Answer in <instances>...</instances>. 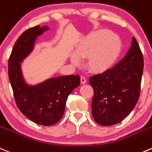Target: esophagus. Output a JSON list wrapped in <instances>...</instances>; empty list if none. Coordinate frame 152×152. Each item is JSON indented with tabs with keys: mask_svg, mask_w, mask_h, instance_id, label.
I'll return each instance as SVG.
<instances>
[{
	"mask_svg": "<svg viewBox=\"0 0 152 152\" xmlns=\"http://www.w3.org/2000/svg\"><path fill=\"white\" fill-rule=\"evenodd\" d=\"M81 83L82 84H85L87 82V80H86V79H85V77H84V76H81Z\"/></svg>",
	"mask_w": 152,
	"mask_h": 152,
	"instance_id": "34e87169",
	"label": "esophagus"
}]
</instances>
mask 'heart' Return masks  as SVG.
Instances as JSON below:
<instances>
[{"label":"heart","instance_id":"b5f03b06","mask_svg":"<svg viewBox=\"0 0 152 152\" xmlns=\"http://www.w3.org/2000/svg\"><path fill=\"white\" fill-rule=\"evenodd\" d=\"M122 50L119 37L107 29H99L85 36L75 50L71 60L78 64L79 58H86V66L93 73L110 70L118 59Z\"/></svg>","mask_w":152,"mask_h":152}]
</instances>
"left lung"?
I'll return each mask as SVG.
<instances>
[{
	"label": "left lung",
	"instance_id": "left-lung-1",
	"mask_svg": "<svg viewBox=\"0 0 152 152\" xmlns=\"http://www.w3.org/2000/svg\"><path fill=\"white\" fill-rule=\"evenodd\" d=\"M143 56L134 37L126 56L114 67L89 78L94 90L92 115L98 124L110 126L123 121L139 99Z\"/></svg>",
	"mask_w": 152,
	"mask_h": 152
}]
</instances>
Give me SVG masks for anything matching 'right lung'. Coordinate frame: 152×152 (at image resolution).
<instances>
[{
	"label": "right lung",
	"instance_id": "1",
	"mask_svg": "<svg viewBox=\"0 0 152 152\" xmlns=\"http://www.w3.org/2000/svg\"><path fill=\"white\" fill-rule=\"evenodd\" d=\"M48 27L39 25L26 29L20 35L12 48L8 62V75L15 103L23 115L42 126H53L63 117L66 101L80 84L79 75L50 79L35 87L23 82L20 62L32 50L37 36Z\"/></svg>",
	"mask_w": 152,
	"mask_h": 152
}]
</instances>
